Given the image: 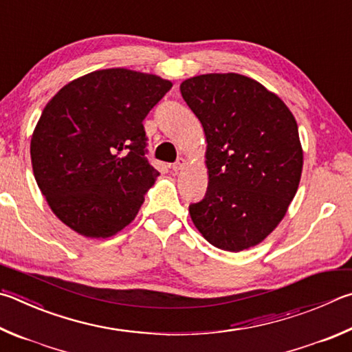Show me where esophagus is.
<instances>
[{"mask_svg":"<svg viewBox=\"0 0 352 352\" xmlns=\"http://www.w3.org/2000/svg\"><path fill=\"white\" fill-rule=\"evenodd\" d=\"M188 163H186V160L184 158H178L177 162L172 164V170H175V172H178V170H183L184 169V166H186Z\"/></svg>","mask_w":352,"mask_h":352,"instance_id":"1","label":"esophagus"}]
</instances>
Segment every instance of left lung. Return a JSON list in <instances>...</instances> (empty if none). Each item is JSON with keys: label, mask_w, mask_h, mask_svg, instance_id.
<instances>
[{"label": "left lung", "mask_w": 352, "mask_h": 352, "mask_svg": "<svg viewBox=\"0 0 352 352\" xmlns=\"http://www.w3.org/2000/svg\"><path fill=\"white\" fill-rule=\"evenodd\" d=\"M206 137L208 190L189 206L210 245L240 252L283 220L302 177L297 121L282 100L249 76L204 74L180 85Z\"/></svg>", "instance_id": "left-lung-1"}]
</instances>
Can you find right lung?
Returning <instances> with one entry per match:
<instances>
[{"label": "right lung", "instance_id": "1", "mask_svg": "<svg viewBox=\"0 0 352 352\" xmlns=\"http://www.w3.org/2000/svg\"><path fill=\"white\" fill-rule=\"evenodd\" d=\"M172 87L162 76L113 67L67 82L30 140L32 169L52 212L89 239L135 219L160 175L146 158L143 120Z\"/></svg>", "mask_w": 352, "mask_h": 352}]
</instances>
